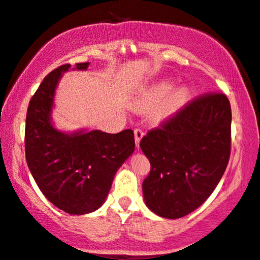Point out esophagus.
<instances>
[{
    "mask_svg": "<svg viewBox=\"0 0 260 260\" xmlns=\"http://www.w3.org/2000/svg\"><path fill=\"white\" fill-rule=\"evenodd\" d=\"M143 137H144L143 131L140 129V128H136V129H134V139H136V145L138 149H139V143H140V140H142Z\"/></svg>",
    "mask_w": 260,
    "mask_h": 260,
    "instance_id": "esophagus-1",
    "label": "esophagus"
}]
</instances>
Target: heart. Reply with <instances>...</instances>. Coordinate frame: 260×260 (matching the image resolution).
Masks as SVG:
<instances>
[{"mask_svg":"<svg viewBox=\"0 0 260 260\" xmlns=\"http://www.w3.org/2000/svg\"><path fill=\"white\" fill-rule=\"evenodd\" d=\"M174 82L172 80H164L161 82L154 84L150 88L145 89L144 92L134 99L133 102V108L137 111L145 112L150 111L152 109H155L156 106H158L164 100V98L170 92L171 94L168 95V99L165 101L160 108L155 111L154 114V120L156 122H162L168 120L172 116L177 114L180 109H183V106L186 104V102L189 100L190 90L186 86L178 87L177 89H173Z\"/></svg>","mask_w":260,"mask_h":260,"instance_id":"heart-1","label":"heart"}]
</instances>
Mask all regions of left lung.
Returning <instances> with one entry per match:
<instances>
[{
    "label": "left lung",
    "instance_id": "left-lung-1",
    "mask_svg": "<svg viewBox=\"0 0 260 260\" xmlns=\"http://www.w3.org/2000/svg\"><path fill=\"white\" fill-rule=\"evenodd\" d=\"M231 108L223 93H206L143 137L151 170L143 181L150 211L167 219L191 213L218 185L230 157Z\"/></svg>",
    "mask_w": 260,
    "mask_h": 260
}]
</instances>
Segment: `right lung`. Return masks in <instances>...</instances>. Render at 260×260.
Masks as SVG:
<instances>
[{
	"label": "right lung",
	"instance_id": "1",
	"mask_svg": "<svg viewBox=\"0 0 260 260\" xmlns=\"http://www.w3.org/2000/svg\"><path fill=\"white\" fill-rule=\"evenodd\" d=\"M79 62L76 70H87ZM65 64L43 79L32 95L25 123V157L34 179L55 207L69 214L94 212L105 202L115 174L133 154L134 133L58 131L52 123L54 94Z\"/></svg>",
	"mask_w": 260,
	"mask_h": 260
}]
</instances>
